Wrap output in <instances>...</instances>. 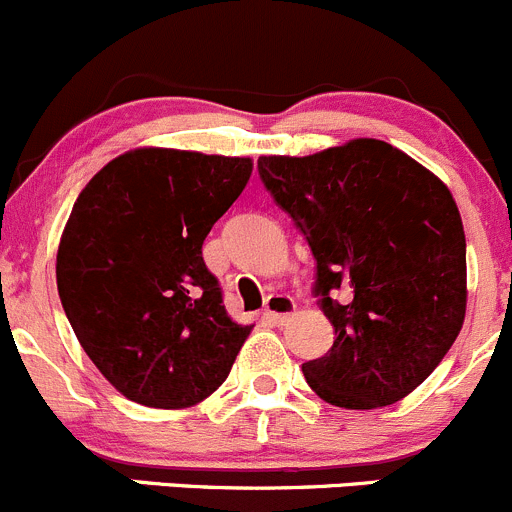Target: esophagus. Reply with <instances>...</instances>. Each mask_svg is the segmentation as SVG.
<instances>
[{"mask_svg":"<svg viewBox=\"0 0 512 512\" xmlns=\"http://www.w3.org/2000/svg\"><path fill=\"white\" fill-rule=\"evenodd\" d=\"M293 313H296V301L291 296H286V293H271L266 298L263 318H268L271 323H286Z\"/></svg>","mask_w":512,"mask_h":512,"instance_id":"34e87169","label":"esophagus"}]
</instances>
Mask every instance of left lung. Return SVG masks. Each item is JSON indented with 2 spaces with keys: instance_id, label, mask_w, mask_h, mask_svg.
<instances>
[{
  "instance_id": "left-lung-1",
  "label": "left lung",
  "mask_w": 512,
  "mask_h": 512,
  "mask_svg": "<svg viewBox=\"0 0 512 512\" xmlns=\"http://www.w3.org/2000/svg\"><path fill=\"white\" fill-rule=\"evenodd\" d=\"M258 176L306 236L313 293L336 328L331 351L303 363L308 386L351 411L416 391L465 318V234L448 186L378 139L261 156Z\"/></svg>"
}]
</instances>
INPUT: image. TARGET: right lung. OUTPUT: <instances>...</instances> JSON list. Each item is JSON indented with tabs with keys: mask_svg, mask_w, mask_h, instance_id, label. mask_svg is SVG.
<instances>
[{
	"mask_svg": "<svg viewBox=\"0 0 512 512\" xmlns=\"http://www.w3.org/2000/svg\"><path fill=\"white\" fill-rule=\"evenodd\" d=\"M251 169L241 156L134 149L79 194L59 241V298L86 356L129 401L196 406L249 338L201 246Z\"/></svg>",
	"mask_w": 512,
	"mask_h": 512,
	"instance_id": "right-lung-1",
	"label": "right lung"
}]
</instances>
